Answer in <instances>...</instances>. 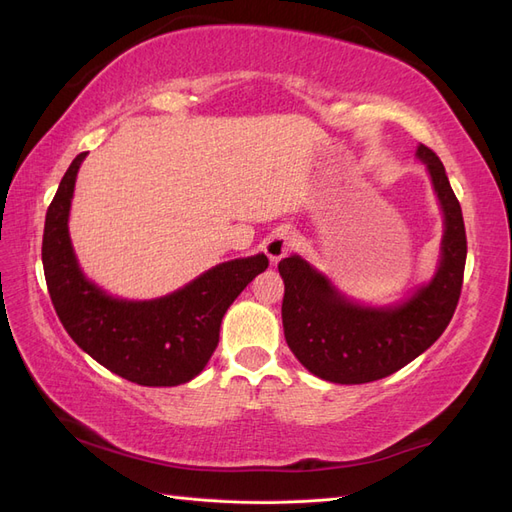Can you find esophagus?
<instances>
[{"label": "esophagus", "mask_w": 512, "mask_h": 512, "mask_svg": "<svg viewBox=\"0 0 512 512\" xmlns=\"http://www.w3.org/2000/svg\"><path fill=\"white\" fill-rule=\"evenodd\" d=\"M262 247H265V254L271 258V262H280L292 247V230L288 226L275 228Z\"/></svg>", "instance_id": "esophagus-1"}]
</instances>
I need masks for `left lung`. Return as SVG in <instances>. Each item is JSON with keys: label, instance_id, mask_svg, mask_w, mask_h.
<instances>
[{"label": "left lung", "instance_id": "1", "mask_svg": "<svg viewBox=\"0 0 512 512\" xmlns=\"http://www.w3.org/2000/svg\"><path fill=\"white\" fill-rule=\"evenodd\" d=\"M444 213L442 256L431 282L406 301L369 307L346 299L301 256L280 260L286 344L305 369L335 384H365L395 374L444 333L459 303L466 269V226L440 158L418 145Z\"/></svg>", "mask_w": 512, "mask_h": 512}]
</instances>
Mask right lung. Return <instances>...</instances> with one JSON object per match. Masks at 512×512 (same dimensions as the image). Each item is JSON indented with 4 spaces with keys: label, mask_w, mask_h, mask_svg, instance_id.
Instances as JSON below:
<instances>
[{
    "label": "right lung",
    "mask_w": 512,
    "mask_h": 512,
    "mask_svg": "<svg viewBox=\"0 0 512 512\" xmlns=\"http://www.w3.org/2000/svg\"><path fill=\"white\" fill-rule=\"evenodd\" d=\"M85 156L72 160L46 211L42 265L55 312L76 346L113 374L143 386L190 382L218 348L226 309L269 267V258L256 254L222 262L153 301L111 297L83 275L68 232L76 173Z\"/></svg>",
    "instance_id": "right-lung-1"
}]
</instances>
